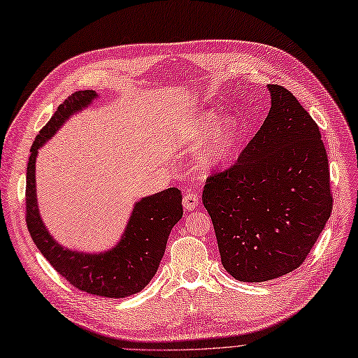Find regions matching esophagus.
I'll list each match as a JSON object with an SVG mask.
<instances>
[{"mask_svg":"<svg viewBox=\"0 0 358 358\" xmlns=\"http://www.w3.org/2000/svg\"><path fill=\"white\" fill-rule=\"evenodd\" d=\"M198 203H199V196H198V193H193V192H190V190L184 193V196H182V206H184V208H186L187 211L194 210L196 206H198Z\"/></svg>","mask_w":358,"mask_h":358,"instance_id":"34e87169","label":"esophagus"}]
</instances>
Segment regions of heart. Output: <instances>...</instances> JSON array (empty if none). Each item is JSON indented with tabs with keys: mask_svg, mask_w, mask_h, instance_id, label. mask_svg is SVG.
I'll use <instances>...</instances> for the list:
<instances>
[{
	"mask_svg": "<svg viewBox=\"0 0 358 358\" xmlns=\"http://www.w3.org/2000/svg\"><path fill=\"white\" fill-rule=\"evenodd\" d=\"M217 116L213 111L202 113L187 124L186 136L192 141H199L201 138L211 129ZM239 124L235 119L227 117L218 123L211 131L208 140L198 155V165L201 169H214L224 165L232 156L238 143Z\"/></svg>",
	"mask_w": 358,
	"mask_h": 358,
	"instance_id": "b5f03b06",
	"label": "heart"
}]
</instances>
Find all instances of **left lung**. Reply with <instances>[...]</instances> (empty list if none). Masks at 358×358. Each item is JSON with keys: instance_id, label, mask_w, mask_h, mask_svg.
I'll use <instances>...</instances> for the list:
<instances>
[{"instance_id": "left-lung-1", "label": "left lung", "mask_w": 358, "mask_h": 358, "mask_svg": "<svg viewBox=\"0 0 358 358\" xmlns=\"http://www.w3.org/2000/svg\"><path fill=\"white\" fill-rule=\"evenodd\" d=\"M268 89V117L232 166L206 178L202 193L223 266L244 282L301 266L333 208L318 124L290 90Z\"/></svg>"}]
</instances>
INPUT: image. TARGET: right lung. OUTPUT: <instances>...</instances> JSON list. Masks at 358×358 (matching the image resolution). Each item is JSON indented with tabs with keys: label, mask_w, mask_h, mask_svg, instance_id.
Wrapping results in <instances>:
<instances>
[{
	"label": "right lung",
	"mask_w": 358,
	"mask_h": 358,
	"mask_svg": "<svg viewBox=\"0 0 358 358\" xmlns=\"http://www.w3.org/2000/svg\"><path fill=\"white\" fill-rule=\"evenodd\" d=\"M96 96L95 90H78L68 96L36 136L27 166V226L41 255L71 285L90 294L120 299L141 292L152 281L164 257L171 230L182 217V196L177 187H169L138 201L117 245L106 252L89 255L73 251L52 238L41 220L37 203L38 148L50 140L73 113L87 107Z\"/></svg>",
	"instance_id": "obj_1"
}]
</instances>
